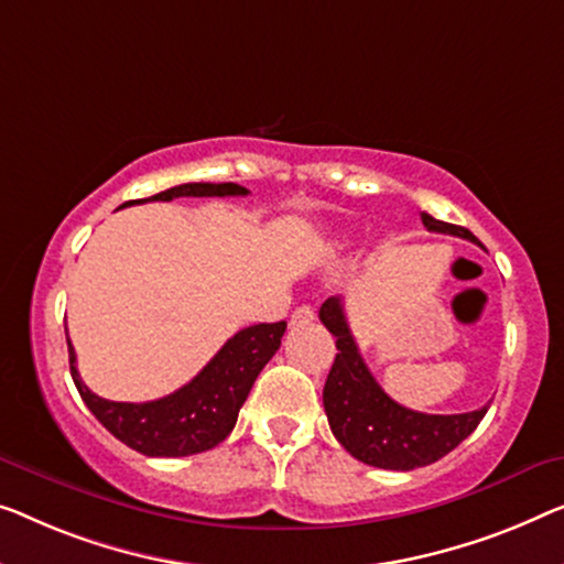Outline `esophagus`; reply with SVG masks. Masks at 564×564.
Listing matches in <instances>:
<instances>
[{
	"label": "esophagus",
	"instance_id": "1",
	"mask_svg": "<svg viewBox=\"0 0 564 564\" xmlns=\"http://www.w3.org/2000/svg\"><path fill=\"white\" fill-rule=\"evenodd\" d=\"M315 321V310L310 307V305H300L295 313H292V325H295V328H302V325H310Z\"/></svg>",
	"mask_w": 564,
	"mask_h": 564
}]
</instances>
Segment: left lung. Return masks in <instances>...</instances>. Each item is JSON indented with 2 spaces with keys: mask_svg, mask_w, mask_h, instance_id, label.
I'll return each instance as SVG.
<instances>
[{
  "mask_svg": "<svg viewBox=\"0 0 564 564\" xmlns=\"http://www.w3.org/2000/svg\"><path fill=\"white\" fill-rule=\"evenodd\" d=\"M422 224L427 231L478 243L468 228L437 221L430 214H422ZM321 321L336 336L338 348L323 389V406L333 435L356 460L387 470L422 468L455 451L484 420L488 406L463 414H424L397 404L358 354L340 297L323 302Z\"/></svg>",
  "mask_w": 564,
  "mask_h": 564,
  "instance_id": "left-lung-1",
  "label": "left lung"
}]
</instances>
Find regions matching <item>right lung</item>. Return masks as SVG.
I'll list each match as a JSON object with an SVG mask.
<instances>
[{"mask_svg": "<svg viewBox=\"0 0 564 564\" xmlns=\"http://www.w3.org/2000/svg\"><path fill=\"white\" fill-rule=\"evenodd\" d=\"M247 193V187L236 183H185L152 198L129 200L124 206L147 200L210 198V195L224 198V195ZM284 330H288L284 321L249 325L228 338L193 381H187L173 394L144 404L109 402L94 394L78 377L76 350L70 346L68 330H65V340H68L73 383L94 417L137 453L150 455V458H183V455L206 453L228 437L259 371L280 348Z\"/></svg>", "mask_w": 564, "mask_h": 564, "instance_id": "add662e5", "label": "right lung"}]
</instances>
